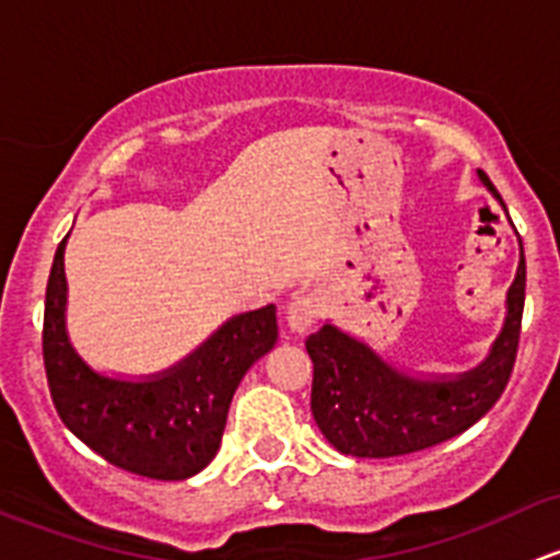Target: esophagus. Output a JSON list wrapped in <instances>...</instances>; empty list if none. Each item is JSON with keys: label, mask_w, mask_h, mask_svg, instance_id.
Here are the masks:
<instances>
[{"label": "esophagus", "mask_w": 560, "mask_h": 560, "mask_svg": "<svg viewBox=\"0 0 560 560\" xmlns=\"http://www.w3.org/2000/svg\"><path fill=\"white\" fill-rule=\"evenodd\" d=\"M322 314V298L316 292H303V295L292 298V303L287 306V327L292 332H306L308 327L319 319Z\"/></svg>", "instance_id": "esophagus-1"}]
</instances>
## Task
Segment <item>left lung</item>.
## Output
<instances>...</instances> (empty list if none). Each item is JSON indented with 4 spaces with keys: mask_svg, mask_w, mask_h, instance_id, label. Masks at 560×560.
I'll return each mask as SVG.
<instances>
[{
    "mask_svg": "<svg viewBox=\"0 0 560 560\" xmlns=\"http://www.w3.org/2000/svg\"><path fill=\"white\" fill-rule=\"evenodd\" d=\"M490 195L504 206L490 178ZM506 211V206H504ZM525 303V257L506 292V319L490 354L457 376H409L385 363L369 343L336 325H322L306 338L314 363L312 415L327 442L343 455L395 457L420 453L471 428L504 393L517 358Z\"/></svg>",
    "mask_w": 560,
    "mask_h": 560,
    "instance_id": "left-lung-1",
    "label": "left lung"
}]
</instances>
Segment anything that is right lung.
I'll list each match as a JSON object with an SVG mask.
<instances>
[{
  "mask_svg": "<svg viewBox=\"0 0 560 560\" xmlns=\"http://www.w3.org/2000/svg\"><path fill=\"white\" fill-rule=\"evenodd\" d=\"M65 244L50 265L43 319L45 376L61 422L124 471L165 482L195 477L222 444L241 380L279 338L276 306L233 316L162 374L113 380L89 369L67 336Z\"/></svg>",
  "mask_w": 560,
  "mask_h": 560,
  "instance_id": "add662e5",
  "label": "right lung"
}]
</instances>
